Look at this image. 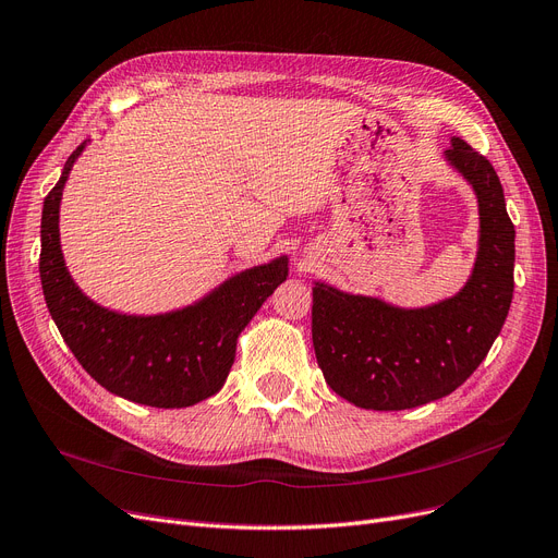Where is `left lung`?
I'll list each match as a JSON object with an SVG mask.
<instances>
[{
  "instance_id": "8db88e82",
  "label": "left lung",
  "mask_w": 558,
  "mask_h": 558,
  "mask_svg": "<svg viewBox=\"0 0 558 558\" xmlns=\"http://www.w3.org/2000/svg\"><path fill=\"white\" fill-rule=\"evenodd\" d=\"M447 160L478 198L474 270L449 300L400 308L316 281L311 333L325 383L364 410H410L449 396L493 348L512 300L515 227L495 167L453 137Z\"/></svg>"
}]
</instances>
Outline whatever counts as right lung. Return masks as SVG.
Segmentation results:
<instances>
[{"instance_id": "1", "label": "right lung", "mask_w": 558, "mask_h": 558, "mask_svg": "<svg viewBox=\"0 0 558 558\" xmlns=\"http://www.w3.org/2000/svg\"><path fill=\"white\" fill-rule=\"evenodd\" d=\"M86 142L65 162L43 202L40 283L65 345L94 380L150 408H190L225 387L240 331L288 277V258L250 267L198 302L158 316H128L88 300L63 263L59 204Z\"/></svg>"}]
</instances>
